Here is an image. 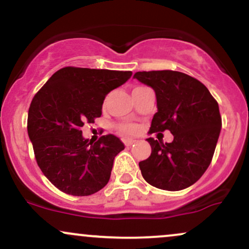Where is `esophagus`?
<instances>
[{
  "label": "esophagus",
  "mask_w": 249,
  "mask_h": 249,
  "mask_svg": "<svg viewBox=\"0 0 249 249\" xmlns=\"http://www.w3.org/2000/svg\"><path fill=\"white\" fill-rule=\"evenodd\" d=\"M134 142L136 141H133V139H123V142L125 144V146H131Z\"/></svg>",
  "instance_id": "1"
}]
</instances>
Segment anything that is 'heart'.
<instances>
[{
    "instance_id": "heart-1",
    "label": "heart",
    "mask_w": 249,
    "mask_h": 249,
    "mask_svg": "<svg viewBox=\"0 0 249 249\" xmlns=\"http://www.w3.org/2000/svg\"><path fill=\"white\" fill-rule=\"evenodd\" d=\"M117 128L119 130V132L124 134H133L136 133L137 126L133 124H130V123H123V124H119Z\"/></svg>"
}]
</instances>
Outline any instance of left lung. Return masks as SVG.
I'll return each instance as SVG.
<instances>
[{"label": "left lung", "mask_w": 249, "mask_h": 249, "mask_svg": "<svg viewBox=\"0 0 249 249\" xmlns=\"http://www.w3.org/2000/svg\"><path fill=\"white\" fill-rule=\"evenodd\" d=\"M133 77L156 92L158 112L150 132L173 134L172 142L146 139L152 151L139 162L142 176L160 190H184L198 181L212 161L221 130L218 102L201 82L179 71H139Z\"/></svg>", "instance_id": "1"}]
</instances>
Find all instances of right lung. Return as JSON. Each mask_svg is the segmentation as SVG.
Returning a JSON list of instances; mask_svg holds the SVG:
<instances>
[{
    "mask_svg": "<svg viewBox=\"0 0 249 249\" xmlns=\"http://www.w3.org/2000/svg\"><path fill=\"white\" fill-rule=\"evenodd\" d=\"M131 76V71L65 67L34 96L28 134L37 165L59 191L91 196L108 182L113 159L124 144L113 134L89 142L83 138L82 127L102 116L107 93Z\"/></svg>",
    "mask_w": 249,
    "mask_h": 249,
    "instance_id": "1",
    "label": "right lung"
}]
</instances>
